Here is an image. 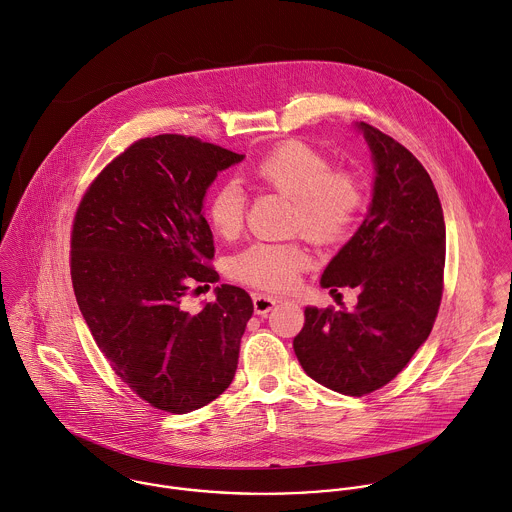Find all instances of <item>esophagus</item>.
I'll return each instance as SVG.
<instances>
[{"label":"esophagus","instance_id":"esophagus-1","mask_svg":"<svg viewBox=\"0 0 512 512\" xmlns=\"http://www.w3.org/2000/svg\"><path fill=\"white\" fill-rule=\"evenodd\" d=\"M275 303H279V299L273 297V295L253 293V307H255L257 315H267L275 307Z\"/></svg>","mask_w":512,"mask_h":512}]
</instances>
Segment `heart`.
<instances>
[{
  "instance_id": "heart-1",
  "label": "heart",
  "mask_w": 512,
  "mask_h": 512,
  "mask_svg": "<svg viewBox=\"0 0 512 512\" xmlns=\"http://www.w3.org/2000/svg\"><path fill=\"white\" fill-rule=\"evenodd\" d=\"M251 177L291 197V229L321 245L346 239L366 207L362 181L350 170L333 168L323 152L299 140H285L263 154L251 166ZM245 211L247 199L237 183H221L209 195V225L225 239L241 233ZM309 261V251L299 241H255L231 257L229 275L263 291H285L295 285Z\"/></svg>"
}]
</instances>
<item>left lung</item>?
Masks as SVG:
<instances>
[{
  "label": "left lung",
  "instance_id": "1",
  "mask_svg": "<svg viewBox=\"0 0 512 512\" xmlns=\"http://www.w3.org/2000/svg\"><path fill=\"white\" fill-rule=\"evenodd\" d=\"M376 164L374 199L321 285L358 289L354 309L305 307L295 356L317 384L366 396L392 382L426 342L444 289L446 227L434 183L398 140L360 122Z\"/></svg>",
  "mask_w": 512,
  "mask_h": 512
}]
</instances>
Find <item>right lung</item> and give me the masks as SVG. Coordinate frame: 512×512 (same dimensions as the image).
<instances>
[{
    "label": "right lung",
    "instance_id": "obj_1",
    "mask_svg": "<svg viewBox=\"0 0 512 512\" xmlns=\"http://www.w3.org/2000/svg\"><path fill=\"white\" fill-rule=\"evenodd\" d=\"M241 160L195 136L140 138L102 168L76 209L78 307L114 374L162 412L203 408L235 378L249 293L221 285L195 313L183 301L219 279L203 199L219 170Z\"/></svg>",
    "mask_w": 512,
    "mask_h": 512
}]
</instances>
